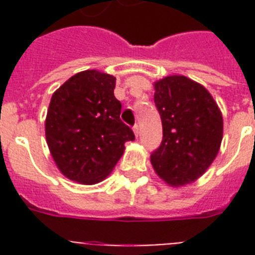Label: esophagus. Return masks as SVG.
I'll return each mask as SVG.
<instances>
[{"mask_svg": "<svg viewBox=\"0 0 255 255\" xmlns=\"http://www.w3.org/2000/svg\"><path fill=\"white\" fill-rule=\"evenodd\" d=\"M133 133H135L136 137H137V136H139L140 129H139V126H137V124H135V126H133Z\"/></svg>", "mask_w": 255, "mask_h": 255, "instance_id": "obj_1", "label": "esophagus"}]
</instances>
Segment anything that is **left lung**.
<instances>
[{
    "instance_id": "1",
    "label": "left lung",
    "mask_w": 255,
    "mask_h": 255,
    "mask_svg": "<svg viewBox=\"0 0 255 255\" xmlns=\"http://www.w3.org/2000/svg\"><path fill=\"white\" fill-rule=\"evenodd\" d=\"M153 87L163 141L151 155V164L168 185L184 186L201 177L218 155L222 114L210 92L189 78L169 75Z\"/></svg>"
}]
</instances>
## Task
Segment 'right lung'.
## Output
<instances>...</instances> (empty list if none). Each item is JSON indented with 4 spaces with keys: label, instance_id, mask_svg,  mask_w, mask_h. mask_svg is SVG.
<instances>
[{
    "label": "right lung",
    "instance_id": "1",
    "mask_svg": "<svg viewBox=\"0 0 255 255\" xmlns=\"http://www.w3.org/2000/svg\"><path fill=\"white\" fill-rule=\"evenodd\" d=\"M116 78L98 70L75 74L54 92L46 115L50 153L62 174L75 182L103 181L135 140L120 120L122 104L114 95Z\"/></svg>",
    "mask_w": 255,
    "mask_h": 255
}]
</instances>
